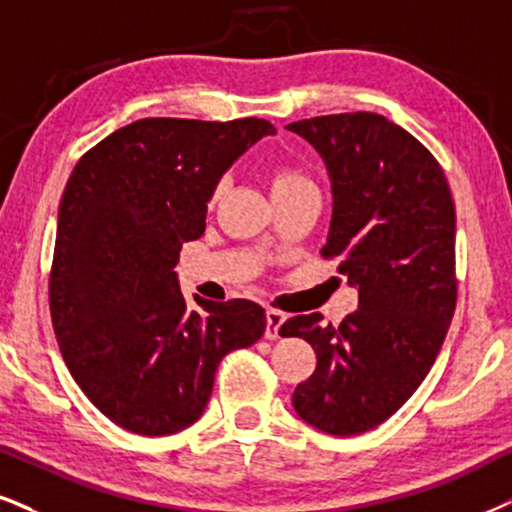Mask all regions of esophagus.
Instances as JSON below:
<instances>
[{"label":"esophagus","mask_w":512,"mask_h":512,"mask_svg":"<svg viewBox=\"0 0 512 512\" xmlns=\"http://www.w3.org/2000/svg\"><path fill=\"white\" fill-rule=\"evenodd\" d=\"M285 318L287 315L282 311H277V308H273V306L266 308V337L268 339L280 337V327H282V323H285Z\"/></svg>","instance_id":"esophagus-1"}]
</instances>
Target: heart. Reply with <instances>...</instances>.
<instances>
[{
	"label": "heart",
	"instance_id": "b5f03b06",
	"mask_svg": "<svg viewBox=\"0 0 512 512\" xmlns=\"http://www.w3.org/2000/svg\"><path fill=\"white\" fill-rule=\"evenodd\" d=\"M308 180L301 170H296L292 166H277L273 170V194L275 192H285V189L299 187V185H308Z\"/></svg>",
	"mask_w": 512,
	"mask_h": 512
}]
</instances>
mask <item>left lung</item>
<instances>
[{
    "instance_id": "left-lung-1",
    "label": "left lung",
    "mask_w": 512,
    "mask_h": 512,
    "mask_svg": "<svg viewBox=\"0 0 512 512\" xmlns=\"http://www.w3.org/2000/svg\"><path fill=\"white\" fill-rule=\"evenodd\" d=\"M332 180L325 258L358 287V311L334 327L323 315L289 318L318 365L294 389L301 420L349 437L382 425L437 361L458 299L456 206L439 161L380 113H332L289 123Z\"/></svg>"
}]
</instances>
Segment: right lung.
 Wrapping results in <instances>:
<instances>
[{"label":"right lung","mask_w":512,"mask_h":512,"mask_svg":"<svg viewBox=\"0 0 512 512\" xmlns=\"http://www.w3.org/2000/svg\"><path fill=\"white\" fill-rule=\"evenodd\" d=\"M263 118H142L75 163L56 225L49 311L73 380L123 430L163 437L201 418L230 351L266 332L254 301L180 292L182 242L206 230L208 199Z\"/></svg>","instance_id":"1"}]
</instances>
